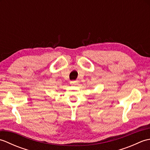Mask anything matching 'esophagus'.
Instances as JSON below:
<instances>
[{
	"instance_id": "34e87169",
	"label": "esophagus",
	"mask_w": 150,
	"mask_h": 150,
	"mask_svg": "<svg viewBox=\"0 0 150 150\" xmlns=\"http://www.w3.org/2000/svg\"><path fill=\"white\" fill-rule=\"evenodd\" d=\"M70 84L71 85H77L78 84V81H71L70 82Z\"/></svg>"
}]
</instances>
